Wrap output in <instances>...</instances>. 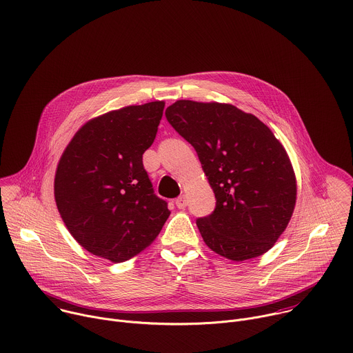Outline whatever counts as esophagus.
Masks as SVG:
<instances>
[{
  "label": "esophagus",
  "mask_w": 353,
  "mask_h": 353,
  "mask_svg": "<svg viewBox=\"0 0 353 353\" xmlns=\"http://www.w3.org/2000/svg\"><path fill=\"white\" fill-rule=\"evenodd\" d=\"M175 204H176V207H178V208H185V207H186V204H188V197H186L185 194L179 196V197L175 200Z\"/></svg>",
  "instance_id": "1"
}]
</instances>
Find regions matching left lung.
<instances>
[{"mask_svg":"<svg viewBox=\"0 0 353 353\" xmlns=\"http://www.w3.org/2000/svg\"><path fill=\"white\" fill-rule=\"evenodd\" d=\"M174 129L194 148L217 204L196 221L217 254L243 261L268 252L296 204V176L272 130L228 103L178 100L165 110Z\"/></svg>","mask_w":353,"mask_h":353,"instance_id":"8db88e82","label":"left lung"}]
</instances>
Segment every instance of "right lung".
<instances>
[{"label":"right lung","instance_id":"add662e5","mask_svg":"<svg viewBox=\"0 0 353 353\" xmlns=\"http://www.w3.org/2000/svg\"><path fill=\"white\" fill-rule=\"evenodd\" d=\"M164 105H126L89 119L58 161L54 199L59 216L94 256L112 263L132 259L154 242L171 214L153 193L142 161Z\"/></svg>","mask_w":353,"mask_h":353}]
</instances>
